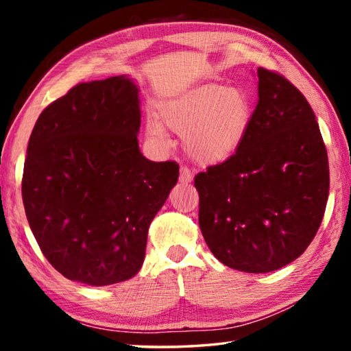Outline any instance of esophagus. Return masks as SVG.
<instances>
[{
	"label": "esophagus",
	"mask_w": 351,
	"mask_h": 351,
	"mask_svg": "<svg viewBox=\"0 0 351 351\" xmlns=\"http://www.w3.org/2000/svg\"><path fill=\"white\" fill-rule=\"evenodd\" d=\"M192 180H193L192 171H190L187 167H181V170H180V182L181 184H189Z\"/></svg>",
	"instance_id": "obj_1"
}]
</instances>
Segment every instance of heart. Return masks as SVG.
<instances>
[{
	"mask_svg": "<svg viewBox=\"0 0 351 351\" xmlns=\"http://www.w3.org/2000/svg\"><path fill=\"white\" fill-rule=\"evenodd\" d=\"M254 117V105L245 90L203 85L167 100L159 121L145 123L147 139L154 147H169L170 132L182 136L184 150L201 165L228 161L245 142Z\"/></svg>",
	"mask_w": 351,
	"mask_h": 351,
	"instance_id": "heart-1",
	"label": "heart"
}]
</instances>
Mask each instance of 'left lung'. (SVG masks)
Segmentation results:
<instances>
[{
	"label": "left lung",
	"instance_id": "8db88e82",
	"mask_svg": "<svg viewBox=\"0 0 351 351\" xmlns=\"http://www.w3.org/2000/svg\"><path fill=\"white\" fill-rule=\"evenodd\" d=\"M258 102L232 158L195 176L199 229L229 268L261 274L305 252L322 223L328 156L314 111L293 83L257 69Z\"/></svg>",
	"mask_w": 351,
	"mask_h": 351
}]
</instances>
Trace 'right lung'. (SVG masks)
<instances>
[{
	"mask_svg": "<svg viewBox=\"0 0 351 351\" xmlns=\"http://www.w3.org/2000/svg\"><path fill=\"white\" fill-rule=\"evenodd\" d=\"M139 88L127 75L79 83L47 105L27 144L21 193L47 261L91 287L125 282L180 176L141 153Z\"/></svg>",
	"mask_w": 351,
	"mask_h": 351,
	"instance_id": "add662e5",
	"label": "right lung"
}]
</instances>
